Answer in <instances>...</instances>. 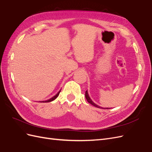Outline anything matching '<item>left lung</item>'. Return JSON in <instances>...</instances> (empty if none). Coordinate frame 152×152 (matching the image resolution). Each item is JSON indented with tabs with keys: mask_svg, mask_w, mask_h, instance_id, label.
I'll return each mask as SVG.
<instances>
[{
	"mask_svg": "<svg viewBox=\"0 0 152 152\" xmlns=\"http://www.w3.org/2000/svg\"><path fill=\"white\" fill-rule=\"evenodd\" d=\"M85 96H86V99H87V102H88V103H89L90 104H91L92 105H93V106H94V107H97V108H102V107H99L98 105H97V104H96L93 101H92L91 99V98H90V97L89 96V94H88V93H87V91H86V94H85Z\"/></svg>",
	"mask_w": 152,
	"mask_h": 152,
	"instance_id": "1",
	"label": "left lung"
}]
</instances>
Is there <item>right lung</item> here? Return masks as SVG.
Listing matches in <instances>:
<instances>
[{"label":"right lung","mask_w":152,"mask_h":152,"mask_svg":"<svg viewBox=\"0 0 152 152\" xmlns=\"http://www.w3.org/2000/svg\"><path fill=\"white\" fill-rule=\"evenodd\" d=\"M60 91H59L58 93L55 95V96H54L53 98H50L49 99H48V100H46V101H44V102H45V103H48V102H52V101H53V100H54L55 99H56L58 96V95H59V93H60Z\"/></svg>","instance_id":"right-lung-1"}]
</instances>
